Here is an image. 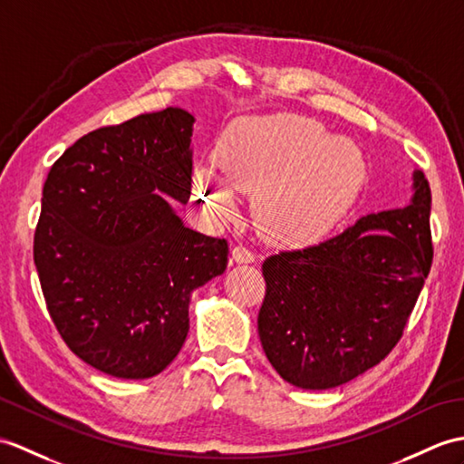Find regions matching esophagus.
I'll list each match as a JSON object with an SVG mask.
<instances>
[{
    "mask_svg": "<svg viewBox=\"0 0 464 464\" xmlns=\"http://www.w3.org/2000/svg\"><path fill=\"white\" fill-rule=\"evenodd\" d=\"M233 261L235 263H253L255 261V253L251 249H246L243 245L233 246Z\"/></svg>",
    "mask_w": 464,
    "mask_h": 464,
    "instance_id": "1",
    "label": "esophagus"
}]
</instances>
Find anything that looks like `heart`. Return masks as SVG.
<instances>
[{
    "instance_id": "b5f03b06",
    "label": "heart",
    "mask_w": 464,
    "mask_h": 464,
    "mask_svg": "<svg viewBox=\"0 0 464 464\" xmlns=\"http://www.w3.org/2000/svg\"><path fill=\"white\" fill-rule=\"evenodd\" d=\"M215 166L198 168L196 193L218 218L235 213L233 189L253 196V218L268 241L320 239L346 208L362 160L343 138L296 114L243 118L219 140Z\"/></svg>"
}]
</instances>
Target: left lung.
Instances as JSON below:
<instances>
[{
	"instance_id": "1",
	"label": "left lung",
	"mask_w": 464,
	"mask_h": 464,
	"mask_svg": "<svg viewBox=\"0 0 464 464\" xmlns=\"http://www.w3.org/2000/svg\"><path fill=\"white\" fill-rule=\"evenodd\" d=\"M413 189L403 209L370 213L336 237L263 263L258 336L288 383H348L401 340L433 263L430 188L421 171Z\"/></svg>"
}]
</instances>
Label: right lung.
I'll use <instances>...</instances> for the list:
<instances>
[{"label": "right lung", "instance_id": "obj_1", "mask_svg": "<svg viewBox=\"0 0 464 464\" xmlns=\"http://www.w3.org/2000/svg\"><path fill=\"white\" fill-rule=\"evenodd\" d=\"M193 116L169 106L79 138L43 186L34 258L69 350L122 380L164 372L189 330V298L227 268L229 245L189 227Z\"/></svg>", "mask_w": 464, "mask_h": 464}]
</instances>
